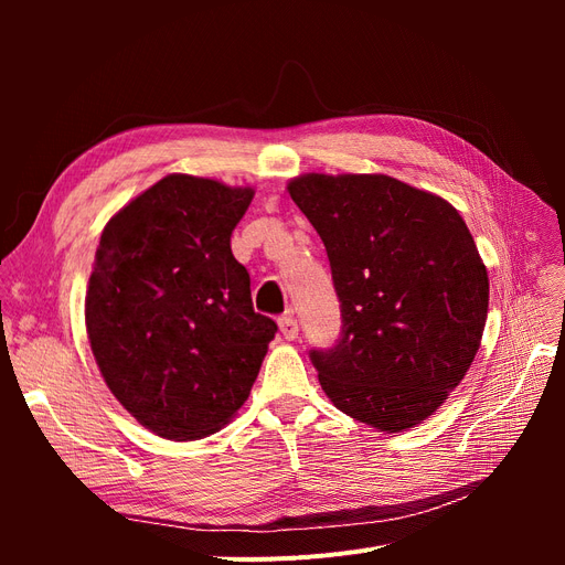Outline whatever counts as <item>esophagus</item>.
Returning a JSON list of instances; mask_svg holds the SVG:
<instances>
[{"label": "esophagus", "mask_w": 565, "mask_h": 565, "mask_svg": "<svg viewBox=\"0 0 565 565\" xmlns=\"http://www.w3.org/2000/svg\"><path fill=\"white\" fill-rule=\"evenodd\" d=\"M278 324H280V334H282L287 341H292V339L299 337V322H297L295 316H282V318L278 320Z\"/></svg>", "instance_id": "1"}]
</instances>
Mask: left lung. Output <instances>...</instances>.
<instances>
[{"label": "left lung", "mask_w": 565, "mask_h": 565, "mask_svg": "<svg viewBox=\"0 0 565 565\" xmlns=\"http://www.w3.org/2000/svg\"><path fill=\"white\" fill-rule=\"evenodd\" d=\"M328 249L341 311L311 363L341 413L396 434L465 380L488 318V270L465 218L384 174H303L287 185Z\"/></svg>", "instance_id": "1"}]
</instances>
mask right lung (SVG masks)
I'll use <instances>...</instances> for the list:
<instances>
[{
    "label": "right lung",
    "instance_id": "1",
    "mask_svg": "<svg viewBox=\"0 0 565 565\" xmlns=\"http://www.w3.org/2000/svg\"><path fill=\"white\" fill-rule=\"evenodd\" d=\"M252 188L169 174L100 233L84 318L113 396L146 429L195 440L247 401L278 324L254 313L231 233Z\"/></svg>",
    "mask_w": 565,
    "mask_h": 565
}]
</instances>
